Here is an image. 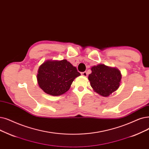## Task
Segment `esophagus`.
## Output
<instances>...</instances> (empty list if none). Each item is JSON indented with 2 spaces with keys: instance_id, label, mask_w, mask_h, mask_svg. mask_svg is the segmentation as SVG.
Returning <instances> with one entry per match:
<instances>
[{
  "instance_id": "1",
  "label": "esophagus",
  "mask_w": 149,
  "mask_h": 149,
  "mask_svg": "<svg viewBox=\"0 0 149 149\" xmlns=\"http://www.w3.org/2000/svg\"><path fill=\"white\" fill-rule=\"evenodd\" d=\"M81 74L84 76V77H86L88 75V73L86 72H81Z\"/></svg>"
}]
</instances>
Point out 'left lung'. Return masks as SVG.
Wrapping results in <instances>:
<instances>
[{
  "instance_id": "left-lung-1",
  "label": "left lung",
  "mask_w": 149,
  "mask_h": 149,
  "mask_svg": "<svg viewBox=\"0 0 149 149\" xmlns=\"http://www.w3.org/2000/svg\"><path fill=\"white\" fill-rule=\"evenodd\" d=\"M88 79L96 93L107 97L119 88L122 75L118 69L99 64L92 67Z\"/></svg>"
}]
</instances>
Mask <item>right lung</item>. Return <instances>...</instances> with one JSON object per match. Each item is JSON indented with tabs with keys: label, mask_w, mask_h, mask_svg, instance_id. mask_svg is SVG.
<instances>
[{
	"label": "right lung",
	"mask_w": 149,
	"mask_h": 149,
	"mask_svg": "<svg viewBox=\"0 0 149 149\" xmlns=\"http://www.w3.org/2000/svg\"><path fill=\"white\" fill-rule=\"evenodd\" d=\"M80 75L75 67L66 60L47 61L38 69V85L51 95H60L67 92L76 77Z\"/></svg>",
	"instance_id": "obj_1"
}]
</instances>
